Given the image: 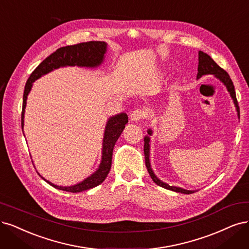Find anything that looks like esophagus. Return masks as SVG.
Here are the masks:
<instances>
[{"label":"esophagus","mask_w":249,"mask_h":249,"mask_svg":"<svg viewBox=\"0 0 249 249\" xmlns=\"http://www.w3.org/2000/svg\"><path fill=\"white\" fill-rule=\"evenodd\" d=\"M145 111L142 109H135L134 111H132L131 113V119L134 122H139L142 121V119L145 117Z\"/></svg>","instance_id":"34e87169"}]
</instances>
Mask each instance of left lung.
Returning <instances> with one entry per match:
<instances>
[{"label": "left lung", "instance_id": "left-lung-1", "mask_svg": "<svg viewBox=\"0 0 249 249\" xmlns=\"http://www.w3.org/2000/svg\"><path fill=\"white\" fill-rule=\"evenodd\" d=\"M207 74L214 75L216 77V78H218L222 83L226 85L228 91L230 92L231 97H232V99L234 101V104L236 106V110L238 112V117H240V109H239L237 98H236V91H235L233 81H232V79L230 78V75L224 69H221V68L215 62H214L213 59L207 53H203V51H199V66H198V75H196V78L199 79L200 77H202L203 75H207ZM147 133H148V135H151L152 131L148 130ZM149 142H150L149 137L146 136L144 138L145 165H146L147 171H148V173H149L151 179L153 180V182H156L158 185H160L161 187L167 188V190L173 191V192H176V193H181V194H186V195L195 193V191H187V190H184V188L178 187V186H170L169 184L162 182L161 180H160L156 175H154L153 171L150 167V161H149Z\"/></svg>", "mask_w": 249, "mask_h": 249}]
</instances>
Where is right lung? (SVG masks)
I'll return each mask as SVG.
<instances>
[{
    "label": "right lung",
    "mask_w": 249,
    "mask_h": 249,
    "mask_svg": "<svg viewBox=\"0 0 249 249\" xmlns=\"http://www.w3.org/2000/svg\"><path fill=\"white\" fill-rule=\"evenodd\" d=\"M107 44L105 42L101 41H89L78 43V44L65 46L58 48L53 53H51L43 61L35 70H34L25 83L23 91V103H22V112H21V128H23V117L24 109L27 105V98L31 89L33 87V82L40 78L41 76L51 72L59 67L66 66H78V67H88L96 68L100 66L104 61V54L106 53ZM126 113H119L112 117H110L107 122L104 139H103V149H102V160L99 166V169L95 173L91 174L83 181L77 183L72 186H58L51 183L48 180L41 177L45 180L47 183L53 186L57 190L66 191L69 193H80L83 191L89 190L101 184L106 179L109 171L111 169V162H112V153L114 145L123 133L125 124H127ZM23 132V131H22Z\"/></svg>",
    "instance_id": "1"
}]
</instances>
